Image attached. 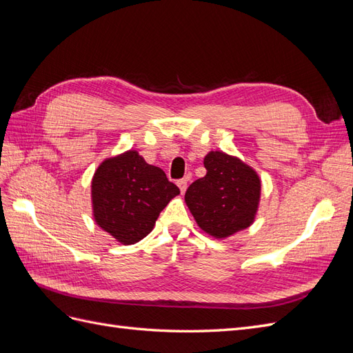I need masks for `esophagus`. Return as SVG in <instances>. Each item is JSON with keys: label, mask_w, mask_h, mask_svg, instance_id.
Here are the masks:
<instances>
[{"label": "esophagus", "mask_w": 353, "mask_h": 353, "mask_svg": "<svg viewBox=\"0 0 353 353\" xmlns=\"http://www.w3.org/2000/svg\"><path fill=\"white\" fill-rule=\"evenodd\" d=\"M176 185H178V188L181 191V194H184L185 190H187V179H179L178 183H176Z\"/></svg>", "instance_id": "34e87169"}]
</instances>
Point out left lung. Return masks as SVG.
<instances>
[{"label":"left lung","instance_id":"left-lung-1","mask_svg":"<svg viewBox=\"0 0 353 353\" xmlns=\"http://www.w3.org/2000/svg\"><path fill=\"white\" fill-rule=\"evenodd\" d=\"M203 165L206 175L191 184L185 205L201 231L216 240L249 228L261 203L262 183L256 170L237 156L209 152Z\"/></svg>","mask_w":353,"mask_h":353}]
</instances>
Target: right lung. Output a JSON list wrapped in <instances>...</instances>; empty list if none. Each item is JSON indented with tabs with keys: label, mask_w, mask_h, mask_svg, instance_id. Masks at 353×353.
<instances>
[{
	"label": "right lung",
	"mask_w": 353,
	"mask_h": 353,
	"mask_svg": "<svg viewBox=\"0 0 353 353\" xmlns=\"http://www.w3.org/2000/svg\"><path fill=\"white\" fill-rule=\"evenodd\" d=\"M179 194L162 169L137 150L104 159L91 179L92 218L123 245L135 244L154 228L168 203Z\"/></svg>",
	"instance_id": "1"
}]
</instances>
